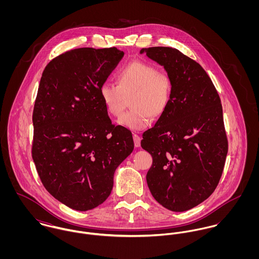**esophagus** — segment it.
I'll use <instances>...</instances> for the list:
<instances>
[{
	"label": "esophagus",
	"mask_w": 259,
	"mask_h": 259,
	"mask_svg": "<svg viewBox=\"0 0 259 259\" xmlns=\"http://www.w3.org/2000/svg\"><path fill=\"white\" fill-rule=\"evenodd\" d=\"M134 143H135V147L136 148H140L141 147V137H139L138 135H134Z\"/></svg>",
	"instance_id": "esophagus-1"
}]
</instances>
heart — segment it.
<instances>
[{"label": "heart", "mask_w": 259, "mask_h": 259, "mask_svg": "<svg viewBox=\"0 0 259 259\" xmlns=\"http://www.w3.org/2000/svg\"><path fill=\"white\" fill-rule=\"evenodd\" d=\"M116 82L105 81L100 87V97L106 111L119 117L127 100L132 110L125 112L118 123L132 131H143L151 123V116L166 111L172 96V81L165 72L149 63L133 61L116 74Z\"/></svg>", "instance_id": "b5f03b06"}]
</instances>
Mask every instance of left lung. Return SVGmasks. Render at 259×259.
I'll return each mask as SVG.
<instances>
[{
	"label": "left lung",
	"mask_w": 259,
	"mask_h": 259,
	"mask_svg": "<svg viewBox=\"0 0 259 259\" xmlns=\"http://www.w3.org/2000/svg\"><path fill=\"white\" fill-rule=\"evenodd\" d=\"M144 53L172 81L166 111L141 143L152 156L148 188L163 207L185 211L208 198L222 178L228 150L222 102L202 67L179 50L152 47Z\"/></svg>",
	"instance_id": "1"
}]
</instances>
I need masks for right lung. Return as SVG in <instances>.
Instances as JSON below:
<instances>
[{
	"instance_id": "obj_1",
	"label": "right lung",
	"mask_w": 259,
	"mask_h": 259,
	"mask_svg": "<svg viewBox=\"0 0 259 259\" xmlns=\"http://www.w3.org/2000/svg\"><path fill=\"white\" fill-rule=\"evenodd\" d=\"M124 53L80 48L45 68L33 112L32 156L45 188L87 211L111 194L116 167L133 152L132 133L111 123L100 87Z\"/></svg>"
}]
</instances>
